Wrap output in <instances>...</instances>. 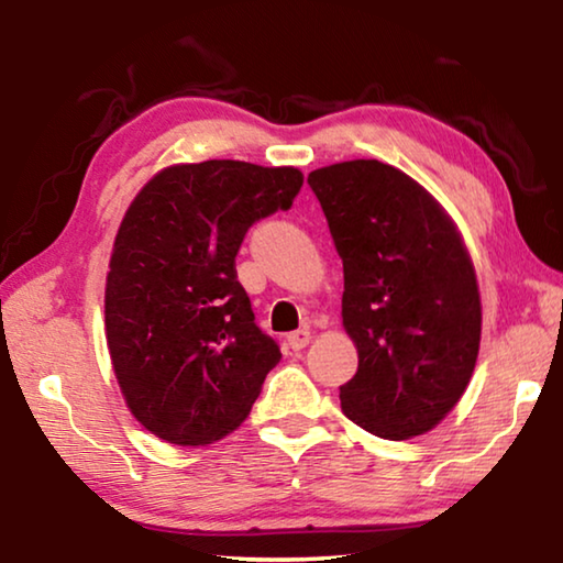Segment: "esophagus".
<instances>
[{"label":"esophagus","mask_w":563,"mask_h":563,"mask_svg":"<svg viewBox=\"0 0 563 563\" xmlns=\"http://www.w3.org/2000/svg\"><path fill=\"white\" fill-rule=\"evenodd\" d=\"M308 342H310V330L308 328H300V330H295L288 335V345L292 350H302L305 345H308Z\"/></svg>","instance_id":"obj_1"}]
</instances>
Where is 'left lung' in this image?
Here are the masks:
<instances>
[{
	"mask_svg": "<svg viewBox=\"0 0 563 563\" xmlns=\"http://www.w3.org/2000/svg\"><path fill=\"white\" fill-rule=\"evenodd\" d=\"M308 184L342 258V325L360 355L342 412L383 440L430 432L460 402L479 352L470 253L440 203L395 166L345 161Z\"/></svg>",
	"mask_w": 563,
	"mask_h": 563,
	"instance_id": "left-lung-1",
	"label": "left lung"
}]
</instances>
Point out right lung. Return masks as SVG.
<instances>
[{
	"label": "right lung",
	"mask_w": 563,
	"mask_h": 563,
	"mask_svg": "<svg viewBox=\"0 0 563 563\" xmlns=\"http://www.w3.org/2000/svg\"><path fill=\"white\" fill-rule=\"evenodd\" d=\"M298 168L203 161L161 170L133 198L107 278V342L126 405L161 440L233 432L280 347L255 325L235 255L253 223L288 211Z\"/></svg>",
	"instance_id": "add662e5"
}]
</instances>
